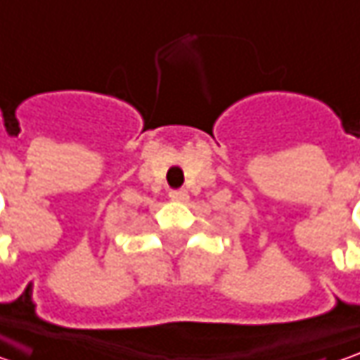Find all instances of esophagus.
I'll use <instances>...</instances> for the list:
<instances>
[{
  "label": "esophagus",
  "instance_id": "esophagus-1",
  "mask_svg": "<svg viewBox=\"0 0 360 360\" xmlns=\"http://www.w3.org/2000/svg\"><path fill=\"white\" fill-rule=\"evenodd\" d=\"M170 198L178 202H186L188 200V192L186 190H170Z\"/></svg>",
  "mask_w": 360,
  "mask_h": 360
}]
</instances>
